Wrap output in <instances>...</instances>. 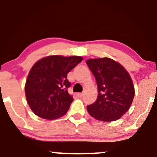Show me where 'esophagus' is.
<instances>
[{
    "label": "esophagus",
    "instance_id": "34e87169",
    "mask_svg": "<svg viewBox=\"0 0 157 157\" xmlns=\"http://www.w3.org/2000/svg\"><path fill=\"white\" fill-rule=\"evenodd\" d=\"M77 97H79V98H81V97H83V94L81 93V92H79V93L77 94Z\"/></svg>",
    "mask_w": 157,
    "mask_h": 157
}]
</instances>
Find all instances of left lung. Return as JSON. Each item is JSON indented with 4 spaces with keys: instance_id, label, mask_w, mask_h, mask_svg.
Instances as JSON below:
<instances>
[{
    "instance_id": "8db88e82",
    "label": "left lung",
    "mask_w": 157,
    "mask_h": 157,
    "mask_svg": "<svg viewBox=\"0 0 157 157\" xmlns=\"http://www.w3.org/2000/svg\"><path fill=\"white\" fill-rule=\"evenodd\" d=\"M86 64L98 85V98L87 106L89 113L104 122L115 121L128 111L135 96L129 74L120 63L110 58L90 59Z\"/></svg>"
}]
</instances>
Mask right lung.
<instances>
[{
    "label": "right lung",
    "mask_w": 157,
    "mask_h": 157,
    "mask_svg": "<svg viewBox=\"0 0 157 157\" xmlns=\"http://www.w3.org/2000/svg\"><path fill=\"white\" fill-rule=\"evenodd\" d=\"M83 58L49 56L37 61L29 71L25 86L26 100L37 116L47 120L62 117L74 98L67 92V75Z\"/></svg>",
    "instance_id": "1"
}]
</instances>
